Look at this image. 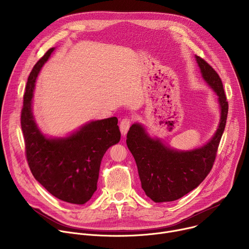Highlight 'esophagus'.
Here are the masks:
<instances>
[{
    "label": "esophagus",
    "mask_w": 249,
    "mask_h": 249,
    "mask_svg": "<svg viewBox=\"0 0 249 249\" xmlns=\"http://www.w3.org/2000/svg\"><path fill=\"white\" fill-rule=\"evenodd\" d=\"M131 121L132 120H131L130 117H125L121 120V122H120V131H121L123 136H126V134H127V132H128V130L131 126Z\"/></svg>",
    "instance_id": "obj_1"
}]
</instances>
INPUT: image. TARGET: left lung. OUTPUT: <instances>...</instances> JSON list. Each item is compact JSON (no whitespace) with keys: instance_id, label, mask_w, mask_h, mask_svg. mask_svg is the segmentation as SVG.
<instances>
[{"instance_id":"left-lung-1","label":"left lung","mask_w":249,"mask_h":249,"mask_svg":"<svg viewBox=\"0 0 249 249\" xmlns=\"http://www.w3.org/2000/svg\"><path fill=\"white\" fill-rule=\"evenodd\" d=\"M204 80L219 96V128L206 145L188 152L171 150L159 139H152L141 124H133L126 143L138 167L142 188L154 202H170L195 189L210 173L215 162L229 111L222 80L204 59L196 56Z\"/></svg>"}]
</instances>
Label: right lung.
<instances>
[{"label":"right lung","instance_id":"right-lung-1","mask_svg":"<svg viewBox=\"0 0 249 249\" xmlns=\"http://www.w3.org/2000/svg\"><path fill=\"white\" fill-rule=\"evenodd\" d=\"M53 50L34 65L27 79L20 115L25 157L34 178L49 193L81 205L95 192L101 160L121 134L116 117L91 121L68 138L48 139L41 134L34 122L31 98L39 71Z\"/></svg>","mask_w":249,"mask_h":249}]
</instances>
